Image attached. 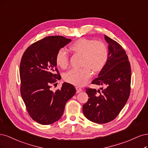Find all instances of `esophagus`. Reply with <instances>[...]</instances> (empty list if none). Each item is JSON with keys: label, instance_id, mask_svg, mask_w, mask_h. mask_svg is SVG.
Listing matches in <instances>:
<instances>
[{"label": "esophagus", "instance_id": "1", "mask_svg": "<svg viewBox=\"0 0 148 148\" xmlns=\"http://www.w3.org/2000/svg\"><path fill=\"white\" fill-rule=\"evenodd\" d=\"M75 89H76V91H77V93H80V92L82 91V88L80 87H75Z\"/></svg>", "mask_w": 148, "mask_h": 148}]
</instances>
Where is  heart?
<instances>
[{"label": "heart", "mask_w": 148, "mask_h": 148, "mask_svg": "<svg viewBox=\"0 0 148 148\" xmlns=\"http://www.w3.org/2000/svg\"><path fill=\"white\" fill-rule=\"evenodd\" d=\"M69 49L76 53L83 54L82 66L81 68H73L64 75L66 82L74 85L81 86L87 83L92 76V70L98 73L106 66L109 51L104 43L94 39L80 38L69 46ZM57 65L66 68L69 64V55L64 48L60 49L56 55Z\"/></svg>", "instance_id": "obj_1"}]
</instances>
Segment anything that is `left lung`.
Segmentation results:
<instances>
[{
    "instance_id": "left-lung-1",
    "label": "left lung",
    "mask_w": 148,
    "mask_h": 148,
    "mask_svg": "<svg viewBox=\"0 0 148 148\" xmlns=\"http://www.w3.org/2000/svg\"><path fill=\"white\" fill-rule=\"evenodd\" d=\"M104 39L109 44L108 60L98 77L92 82L102 86L101 91L85 88L89 98L83 106L85 117L97 123L114 120L125 105L130 93L132 72L126 52L115 40L107 36Z\"/></svg>"
}]
</instances>
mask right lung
<instances>
[{
    "label": "right lung",
    "mask_w": 148,
    "mask_h": 148,
    "mask_svg": "<svg viewBox=\"0 0 148 148\" xmlns=\"http://www.w3.org/2000/svg\"><path fill=\"white\" fill-rule=\"evenodd\" d=\"M71 41L60 36L47 37L30 45L22 56L21 95L29 116L40 124L49 125L58 121L66 103L76 92L73 85L67 82L55 92L50 89L61 79L56 55Z\"/></svg>",
    "instance_id": "obj_1"
}]
</instances>
